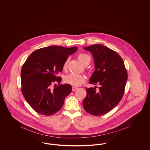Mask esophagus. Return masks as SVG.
Returning a JSON list of instances; mask_svg holds the SVG:
<instances>
[{"label": "esophagus", "instance_id": "34e87169", "mask_svg": "<svg viewBox=\"0 0 150 150\" xmlns=\"http://www.w3.org/2000/svg\"><path fill=\"white\" fill-rule=\"evenodd\" d=\"M78 89V88L77 87H76V86H72V91L74 92V91H75L76 90H77Z\"/></svg>", "mask_w": 150, "mask_h": 150}]
</instances>
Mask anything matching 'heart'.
<instances>
[{
	"label": "heart",
	"mask_w": 150,
	"mask_h": 150,
	"mask_svg": "<svg viewBox=\"0 0 150 150\" xmlns=\"http://www.w3.org/2000/svg\"><path fill=\"white\" fill-rule=\"evenodd\" d=\"M78 58L79 61L84 66L87 64H89L91 62V57L89 55L85 53L79 54ZM68 63H69V59H67L64 61L62 66L63 70L64 71H66L67 69ZM85 81H86V78L84 76L82 75L76 74H73V73L67 75L64 78L65 83L74 86H78L82 85L85 82Z\"/></svg>",
	"instance_id": "1"
}]
</instances>
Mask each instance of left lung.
Instances as JSON below:
<instances>
[{
    "label": "left lung",
    "instance_id": "8db88e82",
    "mask_svg": "<svg viewBox=\"0 0 150 150\" xmlns=\"http://www.w3.org/2000/svg\"><path fill=\"white\" fill-rule=\"evenodd\" d=\"M92 53L96 70L89 84L98 85L86 89L83 105L86 111L94 116L106 114L121 100L125 91L128 74L120 55L102 44L84 47Z\"/></svg>",
    "mask_w": 150,
    "mask_h": 150
}]
</instances>
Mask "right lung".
Instances as JSON below:
<instances>
[{"label": "right lung", "mask_w": 150, "mask_h": 150, "mask_svg": "<svg viewBox=\"0 0 150 150\" xmlns=\"http://www.w3.org/2000/svg\"><path fill=\"white\" fill-rule=\"evenodd\" d=\"M77 50L76 47L65 48L49 46L33 52L22 67L21 91L29 105L36 112L45 116L56 114L72 91L70 84L57 86L61 78L63 64L68 56Z\"/></svg>", "instance_id": "right-lung-1"}]
</instances>
